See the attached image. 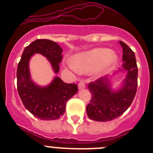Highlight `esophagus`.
<instances>
[{"instance_id":"esophagus-1","label":"esophagus","mask_w":153,"mask_h":153,"mask_svg":"<svg viewBox=\"0 0 153 153\" xmlns=\"http://www.w3.org/2000/svg\"><path fill=\"white\" fill-rule=\"evenodd\" d=\"M78 87H79V89L85 88V87H86V85H85L84 82H83V81L79 82V83H78Z\"/></svg>"}]
</instances>
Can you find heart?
Masks as SVG:
<instances>
[{"label":"heart","instance_id":"obj_1","mask_svg":"<svg viewBox=\"0 0 153 153\" xmlns=\"http://www.w3.org/2000/svg\"><path fill=\"white\" fill-rule=\"evenodd\" d=\"M117 56L107 48H97L80 53L71 59V66L78 73H86L97 67H111L117 63Z\"/></svg>","mask_w":153,"mask_h":153}]
</instances>
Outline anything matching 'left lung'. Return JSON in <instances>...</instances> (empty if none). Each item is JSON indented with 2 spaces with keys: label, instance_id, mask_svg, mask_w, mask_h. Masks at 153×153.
<instances>
[{
  "label": "left lung",
  "instance_id": "left-lung-1",
  "mask_svg": "<svg viewBox=\"0 0 153 153\" xmlns=\"http://www.w3.org/2000/svg\"><path fill=\"white\" fill-rule=\"evenodd\" d=\"M120 43L123 52V67L127 70L123 86L118 91H112L106 76L99 78L88 84L91 100L86 106V113L89 118L95 121L106 122L119 117L129 107L136 96L138 68L135 53L125 43Z\"/></svg>",
  "mask_w": 153,
  "mask_h": 153
}]
</instances>
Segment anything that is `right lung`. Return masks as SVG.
<instances>
[{
    "mask_svg": "<svg viewBox=\"0 0 153 153\" xmlns=\"http://www.w3.org/2000/svg\"><path fill=\"white\" fill-rule=\"evenodd\" d=\"M61 47L56 42L38 39L25 47L17 70V87L24 106L30 113L43 120H57L64 114L67 101L78 90L75 83H64L56 77L50 86L42 88L31 81L30 58L38 53L50 60L55 73L60 70L59 63L63 59Z\"/></svg>",
    "mask_w": 153,
    "mask_h": 153,
    "instance_id": "1",
    "label": "right lung"
}]
</instances>
